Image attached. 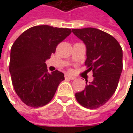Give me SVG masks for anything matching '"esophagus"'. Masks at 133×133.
Wrapping results in <instances>:
<instances>
[{
  "mask_svg": "<svg viewBox=\"0 0 133 133\" xmlns=\"http://www.w3.org/2000/svg\"><path fill=\"white\" fill-rule=\"evenodd\" d=\"M65 78L66 79H69V80H74L75 78L73 76H71L69 75H65Z\"/></svg>",
  "mask_w": 133,
  "mask_h": 133,
  "instance_id": "esophagus-1",
  "label": "esophagus"
}]
</instances>
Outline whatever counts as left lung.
<instances>
[{
    "label": "left lung",
    "instance_id": "left-lung-1",
    "mask_svg": "<svg viewBox=\"0 0 133 133\" xmlns=\"http://www.w3.org/2000/svg\"><path fill=\"white\" fill-rule=\"evenodd\" d=\"M87 49L85 65L92 71L93 81L85 89L75 93L80 104L88 109H97L106 104L118 84L123 69V52L119 43L110 34L92 27L72 29Z\"/></svg>",
    "mask_w": 133,
    "mask_h": 133
}]
</instances>
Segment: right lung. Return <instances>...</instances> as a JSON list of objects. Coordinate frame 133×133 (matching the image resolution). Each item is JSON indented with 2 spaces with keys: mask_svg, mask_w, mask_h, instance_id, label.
I'll return each mask as SVG.
<instances>
[{
  "mask_svg": "<svg viewBox=\"0 0 133 133\" xmlns=\"http://www.w3.org/2000/svg\"><path fill=\"white\" fill-rule=\"evenodd\" d=\"M72 32L70 29L40 25L28 29L11 48L9 72L15 92L25 104L40 107L52 99L63 72L49 73L46 61Z\"/></svg>",
  "mask_w": 133,
  "mask_h": 133,
  "instance_id": "obj_1",
  "label": "right lung"
}]
</instances>
